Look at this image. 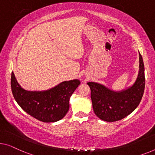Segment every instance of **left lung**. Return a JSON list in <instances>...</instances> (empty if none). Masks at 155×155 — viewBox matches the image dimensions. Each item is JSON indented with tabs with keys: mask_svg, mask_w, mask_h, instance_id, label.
<instances>
[{
	"mask_svg": "<svg viewBox=\"0 0 155 155\" xmlns=\"http://www.w3.org/2000/svg\"><path fill=\"white\" fill-rule=\"evenodd\" d=\"M144 64L139 53V71L132 86L121 92H114L94 82L87 83L91 87L94 112L107 122L120 120L132 113L139 104L145 89Z\"/></svg>",
	"mask_w": 155,
	"mask_h": 155,
	"instance_id": "left-lung-1",
	"label": "left lung"
}]
</instances>
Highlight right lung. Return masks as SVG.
Listing matches in <instances>:
<instances>
[{
	"mask_svg": "<svg viewBox=\"0 0 155 155\" xmlns=\"http://www.w3.org/2000/svg\"><path fill=\"white\" fill-rule=\"evenodd\" d=\"M81 84L78 79L64 81L54 88L43 92H28L21 88L13 71L11 88L14 98L24 111L44 122L61 120L70 108V98Z\"/></svg>",
	"mask_w": 155,
	"mask_h": 155,
	"instance_id": "1",
	"label": "right lung"
}]
</instances>
